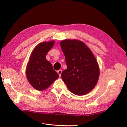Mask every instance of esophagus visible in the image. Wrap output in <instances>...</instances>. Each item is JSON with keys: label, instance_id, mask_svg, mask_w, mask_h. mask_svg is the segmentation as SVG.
Here are the masks:
<instances>
[{"label": "esophagus", "instance_id": "obj_1", "mask_svg": "<svg viewBox=\"0 0 127 127\" xmlns=\"http://www.w3.org/2000/svg\"><path fill=\"white\" fill-rule=\"evenodd\" d=\"M58 74H59V76L61 77V73H62V70H59L58 71Z\"/></svg>", "mask_w": 127, "mask_h": 127}]
</instances>
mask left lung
<instances>
[{
	"mask_svg": "<svg viewBox=\"0 0 127 127\" xmlns=\"http://www.w3.org/2000/svg\"><path fill=\"white\" fill-rule=\"evenodd\" d=\"M67 68L61 78L71 93L83 95L96 85L99 76L97 61L93 52L83 41L66 39L60 42Z\"/></svg>",
	"mask_w": 127,
	"mask_h": 127,
	"instance_id": "obj_1",
	"label": "left lung"
}]
</instances>
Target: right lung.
I'll list each match as a JSON object with an SVG mask.
<instances>
[{"label": "right lung", "mask_w": 127, "mask_h": 127, "mask_svg": "<svg viewBox=\"0 0 127 127\" xmlns=\"http://www.w3.org/2000/svg\"><path fill=\"white\" fill-rule=\"evenodd\" d=\"M54 44V40L38 44L33 50L27 64V79L31 86L37 91L47 89L59 77L53 69L52 64L46 59L47 53Z\"/></svg>", "instance_id": "right-lung-1"}]
</instances>
